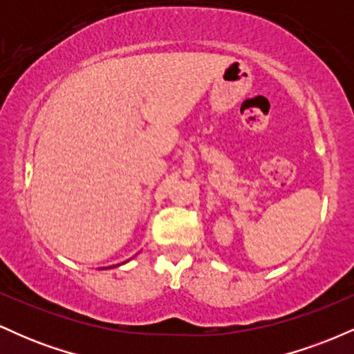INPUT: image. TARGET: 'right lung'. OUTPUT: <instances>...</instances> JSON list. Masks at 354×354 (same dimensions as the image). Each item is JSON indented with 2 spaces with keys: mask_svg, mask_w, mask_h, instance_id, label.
I'll return each mask as SVG.
<instances>
[{
  "mask_svg": "<svg viewBox=\"0 0 354 354\" xmlns=\"http://www.w3.org/2000/svg\"><path fill=\"white\" fill-rule=\"evenodd\" d=\"M121 265H124V263H121ZM116 266H120V265H115L113 268H116ZM101 270H108V268H101Z\"/></svg>",
  "mask_w": 354,
  "mask_h": 354,
  "instance_id": "add662e5",
  "label": "right lung"
}]
</instances>
